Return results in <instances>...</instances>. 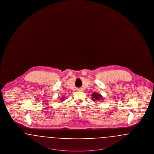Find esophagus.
I'll return each instance as SVG.
<instances>
[{"instance_id": "1", "label": "esophagus", "mask_w": 154, "mask_h": 154, "mask_svg": "<svg viewBox=\"0 0 154 154\" xmlns=\"http://www.w3.org/2000/svg\"><path fill=\"white\" fill-rule=\"evenodd\" d=\"M77 91H82V89H77Z\"/></svg>"}]
</instances>
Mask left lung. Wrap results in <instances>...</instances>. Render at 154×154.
Returning <instances> with one entry per match:
<instances>
[{"mask_svg": "<svg viewBox=\"0 0 154 154\" xmlns=\"http://www.w3.org/2000/svg\"><path fill=\"white\" fill-rule=\"evenodd\" d=\"M92 99L94 100V101H95V100H98V101H100L101 100H103L102 96H101V95L99 94L98 93H93L92 94Z\"/></svg>", "mask_w": 154, "mask_h": 154, "instance_id": "8db88e82", "label": "left lung"}]
</instances>
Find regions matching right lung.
<instances>
[{"instance_id": "right-lung-1", "label": "right lung", "mask_w": 154, "mask_h": 154, "mask_svg": "<svg viewBox=\"0 0 154 154\" xmlns=\"http://www.w3.org/2000/svg\"><path fill=\"white\" fill-rule=\"evenodd\" d=\"M65 96H63V97H62V98H61V99H60V100H61L62 101H63V100H64V99H65Z\"/></svg>"}]
</instances>
